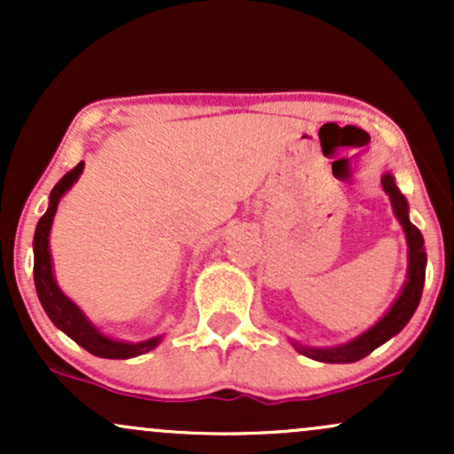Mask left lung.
<instances>
[{"label":"left lung","mask_w":454,"mask_h":454,"mask_svg":"<svg viewBox=\"0 0 454 454\" xmlns=\"http://www.w3.org/2000/svg\"><path fill=\"white\" fill-rule=\"evenodd\" d=\"M384 192L390 196V205H393L395 217H397L401 226L405 231V239H408L410 247V267H408V281H405L403 290H401L399 299L395 301V305L390 307L388 314L378 322L376 326L369 328L367 333L358 335L356 340H352L346 346L337 348H305L294 343V348L305 356L314 358L320 363H354L361 361L376 350L378 346H382L384 341H388L390 337L397 335V333L410 322V317L414 316L416 307L420 303V296H423V286H425V264H427V254H425V241L423 234L419 228L410 222L408 217V202L405 196L401 194L399 187L395 185V179L388 173L382 176Z\"/></svg>","instance_id":"8db88e82"}]
</instances>
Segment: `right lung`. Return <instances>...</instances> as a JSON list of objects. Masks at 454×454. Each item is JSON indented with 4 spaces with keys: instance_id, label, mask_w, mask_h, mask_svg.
<instances>
[{
    "instance_id": "add662e5",
    "label": "right lung",
    "mask_w": 454,
    "mask_h": 454,
    "mask_svg": "<svg viewBox=\"0 0 454 454\" xmlns=\"http://www.w3.org/2000/svg\"><path fill=\"white\" fill-rule=\"evenodd\" d=\"M82 161H78L70 173H66L59 179V184L53 187L51 192V202L49 209L43 217H40L38 226H35L34 234V281H35V293H38L40 303H43L46 316L51 317V322L57 328L66 333L70 340H74L78 346L85 348L87 352L96 354V356L102 358H132L138 356V354H145L153 350L160 343V337H153V340L140 341V343H123L114 341L104 337L100 331L91 326V322L82 316V311L72 303L67 296L57 288L53 279V269H51V252H49V232L51 223H53L57 202L59 198L70 190L72 184L78 179V175L82 173Z\"/></svg>"
}]
</instances>
